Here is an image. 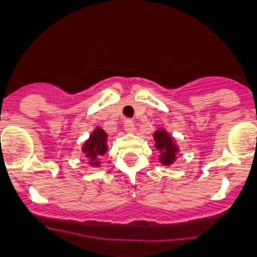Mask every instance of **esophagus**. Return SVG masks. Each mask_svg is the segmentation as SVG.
Masks as SVG:
<instances>
[{"instance_id": "esophagus-1", "label": "esophagus", "mask_w": 257, "mask_h": 257, "mask_svg": "<svg viewBox=\"0 0 257 257\" xmlns=\"http://www.w3.org/2000/svg\"><path fill=\"white\" fill-rule=\"evenodd\" d=\"M123 127H124V131H127V133H133L134 130H135V123H134L133 119H124L123 122Z\"/></svg>"}]
</instances>
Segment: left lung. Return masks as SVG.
<instances>
[{
  "mask_svg": "<svg viewBox=\"0 0 257 257\" xmlns=\"http://www.w3.org/2000/svg\"><path fill=\"white\" fill-rule=\"evenodd\" d=\"M154 140H156V148L161 151V158L160 161L163 165L169 166L176 158V145L174 144L172 139L169 136V134L165 130H158L154 134Z\"/></svg>",
  "mask_w": 257,
  "mask_h": 257,
  "instance_id": "left-lung-1",
  "label": "left lung"
}]
</instances>
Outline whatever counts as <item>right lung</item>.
Instances as JSON below:
<instances>
[{"label": "right lung", "instance_id": "obj_1", "mask_svg": "<svg viewBox=\"0 0 257 257\" xmlns=\"http://www.w3.org/2000/svg\"><path fill=\"white\" fill-rule=\"evenodd\" d=\"M105 140L106 134L101 128H96L90 136V140L83 147V152H86L88 158L91 160V165H99L96 160L106 152Z\"/></svg>", "mask_w": 257, "mask_h": 257}]
</instances>
